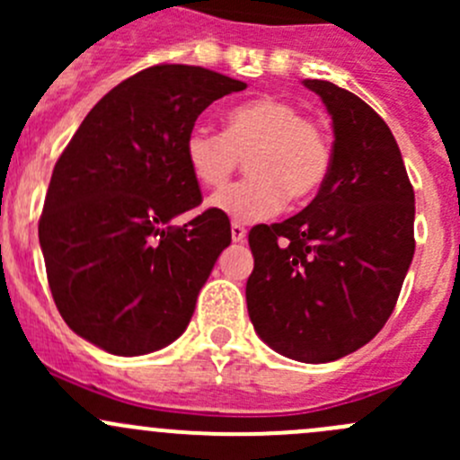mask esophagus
<instances>
[{
  "instance_id": "esophagus-1",
  "label": "esophagus",
  "mask_w": 460,
  "mask_h": 460,
  "mask_svg": "<svg viewBox=\"0 0 460 460\" xmlns=\"http://www.w3.org/2000/svg\"><path fill=\"white\" fill-rule=\"evenodd\" d=\"M244 238H247V229L243 225H238V222H234L231 225V240L234 243H244Z\"/></svg>"
}]
</instances>
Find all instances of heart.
<instances>
[{"instance_id":"1","label":"heart","mask_w":460,"mask_h":460,"mask_svg":"<svg viewBox=\"0 0 460 460\" xmlns=\"http://www.w3.org/2000/svg\"><path fill=\"white\" fill-rule=\"evenodd\" d=\"M193 178L202 187H222L240 162L249 178L208 198V207L238 225L264 220L289 200L312 198L332 169V144L320 124L305 119L291 102L262 97L238 106L226 131L196 124L184 142Z\"/></svg>"}]
</instances>
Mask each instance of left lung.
Returning a JSON list of instances; mask_svg holds the SVG:
<instances>
[{
    "instance_id": "obj_1",
    "label": "left lung",
    "mask_w": 460,
    "mask_h": 460,
    "mask_svg": "<svg viewBox=\"0 0 460 460\" xmlns=\"http://www.w3.org/2000/svg\"><path fill=\"white\" fill-rule=\"evenodd\" d=\"M332 115V169L294 217L249 234L247 309L273 351L332 363L367 345L414 258V189L392 131L358 95L305 80Z\"/></svg>"
}]
</instances>
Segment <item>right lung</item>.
I'll return each instance as SVG.
<instances>
[{"label":"right lung","instance_id":"obj_1","mask_svg":"<svg viewBox=\"0 0 460 460\" xmlns=\"http://www.w3.org/2000/svg\"><path fill=\"white\" fill-rule=\"evenodd\" d=\"M247 84L202 66L144 68L91 109L53 169L40 244L68 327L115 356H142L182 336L231 226L200 213L184 155L198 115Z\"/></svg>","mask_w":460,"mask_h":460}]
</instances>
